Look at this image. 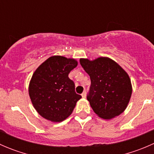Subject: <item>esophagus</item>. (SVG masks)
<instances>
[{"instance_id":"34e87169","label":"esophagus","mask_w":154,"mask_h":154,"mask_svg":"<svg viewBox=\"0 0 154 154\" xmlns=\"http://www.w3.org/2000/svg\"><path fill=\"white\" fill-rule=\"evenodd\" d=\"M81 95H82V97H83V98H85V97H86V91H83V92L82 93V94H81Z\"/></svg>"}]
</instances>
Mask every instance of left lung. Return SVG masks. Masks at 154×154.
<instances>
[{
    "label": "left lung",
    "mask_w": 154,
    "mask_h": 154,
    "mask_svg": "<svg viewBox=\"0 0 154 154\" xmlns=\"http://www.w3.org/2000/svg\"><path fill=\"white\" fill-rule=\"evenodd\" d=\"M80 63L91 79L87 100L93 111L103 119H112L122 114L132 94L127 73L108 57H99L92 61L80 59Z\"/></svg>",
    "instance_id": "8db88e82"
}]
</instances>
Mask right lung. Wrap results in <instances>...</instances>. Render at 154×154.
<instances>
[{
	"mask_svg": "<svg viewBox=\"0 0 154 154\" xmlns=\"http://www.w3.org/2000/svg\"><path fill=\"white\" fill-rule=\"evenodd\" d=\"M77 61L53 56L40 65L29 84V95L34 108L44 119L61 122L72 113L81 95L75 92L74 83L68 74Z\"/></svg>",
	"mask_w": 154,
	"mask_h": 154,
	"instance_id": "right-lung-1",
	"label": "right lung"
}]
</instances>
